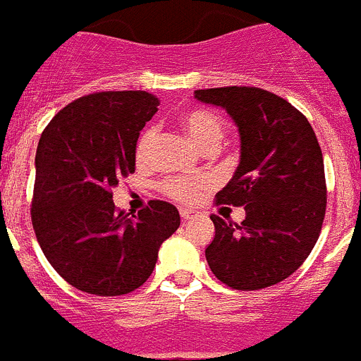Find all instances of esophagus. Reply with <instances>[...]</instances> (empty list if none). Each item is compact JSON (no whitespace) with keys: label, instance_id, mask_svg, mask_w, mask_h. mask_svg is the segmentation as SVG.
Wrapping results in <instances>:
<instances>
[{"label":"esophagus","instance_id":"34e87169","mask_svg":"<svg viewBox=\"0 0 361 361\" xmlns=\"http://www.w3.org/2000/svg\"><path fill=\"white\" fill-rule=\"evenodd\" d=\"M180 216H181V221H190L197 216V212L196 210H190V209H181Z\"/></svg>","mask_w":361,"mask_h":361}]
</instances>
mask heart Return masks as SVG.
Listing matches in <instances>:
<instances>
[{
    "label": "heart",
    "mask_w": 361,
    "mask_h": 361,
    "mask_svg": "<svg viewBox=\"0 0 361 361\" xmlns=\"http://www.w3.org/2000/svg\"><path fill=\"white\" fill-rule=\"evenodd\" d=\"M180 126L200 151L214 152L219 147L225 136V122L217 113L209 109H188L180 116ZM157 128L147 126L136 138L135 157L138 161H147L157 144ZM212 185L209 176L194 178H169L161 183V190L173 200L181 203H192L201 196L203 190Z\"/></svg>",
    "instance_id": "heart-1"
}]
</instances>
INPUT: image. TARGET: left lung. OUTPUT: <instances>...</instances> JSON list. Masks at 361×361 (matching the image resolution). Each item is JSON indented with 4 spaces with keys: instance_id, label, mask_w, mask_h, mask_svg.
Masks as SVG:
<instances>
[{
    "instance_id": "left-lung-1",
    "label": "left lung",
    "mask_w": 361,
    "mask_h": 361,
    "mask_svg": "<svg viewBox=\"0 0 361 361\" xmlns=\"http://www.w3.org/2000/svg\"><path fill=\"white\" fill-rule=\"evenodd\" d=\"M225 109L241 136V158L216 204L245 207L241 225L212 214L216 235L204 255L228 288L262 290L290 277L318 241L326 216L324 158L307 118L261 87L196 90Z\"/></svg>"
}]
</instances>
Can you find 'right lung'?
I'll list each match as a JSON object with an SVG mask.
<instances>
[{
    "label": "right lung",
    "instance_id": "1",
    "mask_svg": "<svg viewBox=\"0 0 361 361\" xmlns=\"http://www.w3.org/2000/svg\"><path fill=\"white\" fill-rule=\"evenodd\" d=\"M160 100L147 92H100L61 109L39 138L32 225L39 246L68 284L100 297L140 288L180 212L152 200L126 214L113 187L135 173V144Z\"/></svg>",
    "mask_w": 361,
    "mask_h": 361
}]
</instances>
